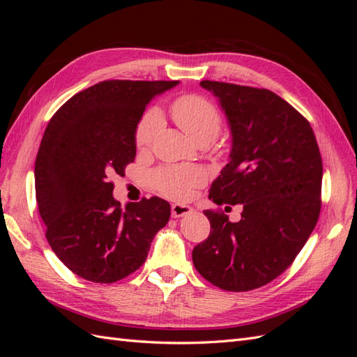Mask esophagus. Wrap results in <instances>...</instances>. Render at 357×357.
<instances>
[{"label":"esophagus","mask_w":357,"mask_h":357,"mask_svg":"<svg viewBox=\"0 0 357 357\" xmlns=\"http://www.w3.org/2000/svg\"><path fill=\"white\" fill-rule=\"evenodd\" d=\"M193 210L189 207V205H181V204H172L171 205V214L172 218H181V215L190 214Z\"/></svg>","instance_id":"1"}]
</instances>
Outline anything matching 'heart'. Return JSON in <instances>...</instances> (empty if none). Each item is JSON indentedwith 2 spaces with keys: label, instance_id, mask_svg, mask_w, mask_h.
<instances>
[{
  "label": "heart",
  "instance_id": "b5f03b06",
  "mask_svg": "<svg viewBox=\"0 0 357 357\" xmlns=\"http://www.w3.org/2000/svg\"><path fill=\"white\" fill-rule=\"evenodd\" d=\"M169 112L174 122L197 143L207 144L218 137L222 126V116L211 101L197 93H186L172 101ZM160 116L155 110L146 112L139 119L134 142L138 150H147L160 131ZM153 186L162 195L172 199H188L193 189L205 180V172L195 165H165L158 168L153 176Z\"/></svg>",
  "mask_w": 357,
  "mask_h": 357
}]
</instances>
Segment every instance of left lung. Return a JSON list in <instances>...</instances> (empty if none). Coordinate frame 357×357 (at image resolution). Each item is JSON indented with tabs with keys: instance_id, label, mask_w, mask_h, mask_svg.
Here are the masks:
<instances>
[{
	"instance_id": "8db88e82",
	"label": "left lung",
	"mask_w": 357,
	"mask_h": 357,
	"mask_svg": "<svg viewBox=\"0 0 357 357\" xmlns=\"http://www.w3.org/2000/svg\"><path fill=\"white\" fill-rule=\"evenodd\" d=\"M232 131L229 164L211 183L218 205H243L240 222L205 210L211 231L195 245L197 271L223 290L268 284L291 265L319 220L321 155L307 119L268 89L202 80Z\"/></svg>"
}]
</instances>
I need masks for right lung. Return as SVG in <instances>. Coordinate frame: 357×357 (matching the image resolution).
<instances>
[{
  "instance_id": "1",
  "label": "right lung",
  "mask_w": 357,
  "mask_h": 357,
  "mask_svg": "<svg viewBox=\"0 0 357 357\" xmlns=\"http://www.w3.org/2000/svg\"><path fill=\"white\" fill-rule=\"evenodd\" d=\"M178 82L104 80L52 116L36 159V199L52 250L74 274L114 283L146 261L171 215L152 197L122 208L112 176L134 162V134L146 105Z\"/></svg>"
}]
</instances>
